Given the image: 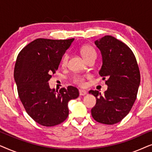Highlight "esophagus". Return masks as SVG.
I'll use <instances>...</instances> for the list:
<instances>
[{"label": "esophagus", "instance_id": "esophagus-1", "mask_svg": "<svg viewBox=\"0 0 152 152\" xmlns=\"http://www.w3.org/2000/svg\"><path fill=\"white\" fill-rule=\"evenodd\" d=\"M80 96H84V95H86L87 94V92L86 91H84V90H80Z\"/></svg>", "mask_w": 152, "mask_h": 152}]
</instances>
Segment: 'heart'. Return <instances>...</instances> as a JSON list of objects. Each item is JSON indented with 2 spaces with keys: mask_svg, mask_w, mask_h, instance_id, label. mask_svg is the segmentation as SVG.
<instances>
[{
  "mask_svg": "<svg viewBox=\"0 0 152 152\" xmlns=\"http://www.w3.org/2000/svg\"><path fill=\"white\" fill-rule=\"evenodd\" d=\"M80 53L82 54V57L84 58L85 60H86L88 58L91 57L92 55H95V52L94 49L92 47L90 46V45H84V46L82 47V48L80 50ZM68 55L67 54H65L63 56L61 59V65L64 66L66 65L68 61ZM86 77H88V75H75L72 77V82H73L75 84L78 85V86H84L85 84V80H86Z\"/></svg>",
  "mask_w": 152,
  "mask_h": 152,
  "instance_id": "b5f03b06",
  "label": "heart"
}]
</instances>
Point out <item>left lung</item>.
<instances>
[{
	"label": "left lung",
	"instance_id": "1",
	"mask_svg": "<svg viewBox=\"0 0 152 152\" xmlns=\"http://www.w3.org/2000/svg\"><path fill=\"white\" fill-rule=\"evenodd\" d=\"M100 51L102 66L99 74L107 90L89 91L96 98L91 115L99 123L113 124L121 121L132 109L136 99L140 75L136 59L125 43L107 35L95 41Z\"/></svg>",
	"mask_w": 152,
	"mask_h": 152
}]
</instances>
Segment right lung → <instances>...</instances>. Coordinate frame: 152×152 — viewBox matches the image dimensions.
Instances as JSON below:
<instances>
[{
	"label": "right lung",
	"instance_id": "add662e5",
	"mask_svg": "<svg viewBox=\"0 0 152 152\" xmlns=\"http://www.w3.org/2000/svg\"><path fill=\"white\" fill-rule=\"evenodd\" d=\"M74 39H37L23 48L16 59L14 77L18 96L28 115L41 125L63 122L69 113L68 102L79 96L75 87L58 91L48 84Z\"/></svg>",
	"mask_w": 152,
	"mask_h": 152
}]
</instances>
